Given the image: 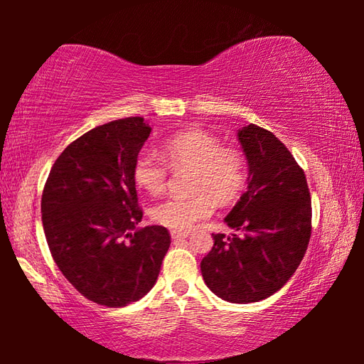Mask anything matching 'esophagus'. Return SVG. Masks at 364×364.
I'll return each instance as SVG.
<instances>
[{
	"instance_id": "1",
	"label": "esophagus",
	"mask_w": 364,
	"mask_h": 364,
	"mask_svg": "<svg viewBox=\"0 0 364 364\" xmlns=\"http://www.w3.org/2000/svg\"><path fill=\"white\" fill-rule=\"evenodd\" d=\"M171 239H181V237H188L189 231H171Z\"/></svg>"
}]
</instances>
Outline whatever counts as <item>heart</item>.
<instances>
[{
    "label": "heart",
    "instance_id": "heart-1",
    "mask_svg": "<svg viewBox=\"0 0 364 364\" xmlns=\"http://www.w3.org/2000/svg\"><path fill=\"white\" fill-rule=\"evenodd\" d=\"M171 168H193L189 191L193 196H173L151 210L156 223L173 231H188L197 221L210 217L213 199L230 204L241 194L247 180V165L241 152L225 147L215 136L199 128L178 132L164 143V157L141 151L133 165V176L152 196L167 188Z\"/></svg>",
    "mask_w": 364,
    "mask_h": 364
}]
</instances>
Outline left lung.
Listing matches in <instances>:
<instances>
[{
  "label": "left lung",
  "instance_id": "left-lung-1",
  "mask_svg": "<svg viewBox=\"0 0 364 364\" xmlns=\"http://www.w3.org/2000/svg\"><path fill=\"white\" fill-rule=\"evenodd\" d=\"M237 138L247 191L225 221L241 234H212L200 271L220 299L252 304L278 292L299 268L311 236V197L305 171L273 133L250 123Z\"/></svg>",
  "mask_w": 364,
  "mask_h": 364
}]
</instances>
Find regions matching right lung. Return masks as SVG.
<instances>
[{
  "label": "right lung",
  "instance_id": "right-lung-1",
  "mask_svg": "<svg viewBox=\"0 0 364 364\" xmlns=\"http://www.w3.org/2000/svg\"><path fill=\"white\" fill-rule=\"evenodd\" d=\"M149 134L143 117L86 132L56 159L43 189L49 252L65 279L97 305L143 299L170 247L167 228L136 230L143 210L133 165Z\"/></svg>",
  "mask_w": 364,
  "mask_h": 364
}]
</instances>
